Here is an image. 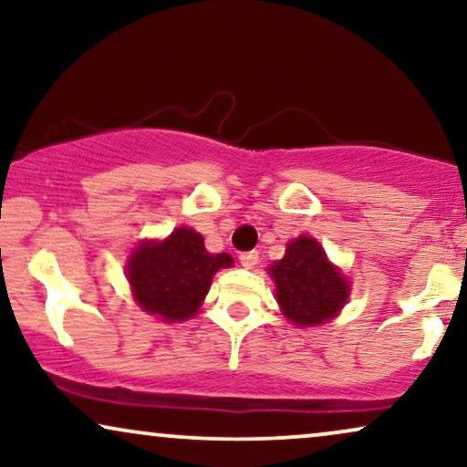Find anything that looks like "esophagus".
<instances>
[{
    "label": "esophagus",
    "mask_w": 467,
    "mask_h": 467,
    "mask_svg": "<svg viewBox=\"0 0 467 467\" xmlns=\"http://www.w3.org/2000/svg\"><path fill=\"white\" fill-rule=\"evenodd\" d=\"M240 264H242V267H248V270H251V267H254V265L259 264V253L257 251L242 253L240 254Z\"/></svg>",
    "instance_id": "obj_1"
}]
</instances>
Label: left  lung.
<instances>
[{"mask_svg": "<svg viewBox=\"0 0 467 467\" xmlns=\"http://www.w3.org/2000/svg\"><path fill=\"white\" fill-rule=\"evenodd\" d=\"M267 272L276 285L280 310L299 327H315L334 318L350 296L348 280L310 235L289 242L285 257L274 261Z\"/></svg>", "mask_w": 467, "mask_h": 467, "instance_id": "obj_1", "label": "left lung"}]
</instances>
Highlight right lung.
I'll return each instance as SVG.
<instances>
[{
	"instance_id": "add662e5",
	"label": "right lung",
	"mask_w": 467,
	"mask_h": 467,
	"mask_svg": "<svg viewBox=\"0 0 467 467\" xmlns=\"http://www.w3.org/2000/svg\"><path fill=\"white\" fill-rule=\"evenodd\" d=\"M232 265V254L208 253L202 234L178 227L165 240L140 242L125 272L140 308L176 323L197 315L214 274Z\"/></svg>"
}]
</instances>
